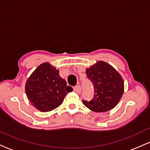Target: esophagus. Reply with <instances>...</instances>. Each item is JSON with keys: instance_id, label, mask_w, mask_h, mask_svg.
Instances as JSON below:
<instances>
[{"instance_id": "34e87169", "label": "esophagus", "mask_w": 150, "mask_h": 150, "mask_svg": "<svg viewBox=\"0 0 150 150\" xmlns=\"http://www.w3.org/2000/svg\"><path fill=\"white\" fill-rule=\"evenodd\" d=\"M81 90H82V89H81V86L80 85H76L75 86H74L73 88V91H75V93H80L81 92Z\"/></svg>"}]
</instances>
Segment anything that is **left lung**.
<instances>
[{"mask_svg": "<svg viewBox=\"0 0 150 150\" xmlns=\"http://www.w3.org/2000/svg\"><path fill=\"white\" fill-rule=\"evenodd\" d=\"M86 74L92 82L94 93L89 101L83 99L84 105L96 112H103L115 108L124 93V81L120 73L110 64L98 61L86 68Z\"/></svg>", "mask_w": 150, "mask_h": 150, "instance_id": "1", "label": "left lung"}]
</instances>
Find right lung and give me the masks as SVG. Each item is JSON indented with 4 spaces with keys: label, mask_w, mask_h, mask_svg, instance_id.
<instances>
[{
    "label": "right lung",
    "mask_w": 150,
    "mask_h": 150,
    "mask_svg": "<svg viewBox=\"0 0 150 150\" xmlns=\"http://www.w3.org/2000/svg\"><path fill=\"white\" fill-rule=\"evenodd\" d=\"M26 93L31 104L41 112H49L59 107L73 88L59 76V70L49 63L38 67L27 80Z\"/></svg>",
    "instance_id": "obj_1"
}]
</instances>
